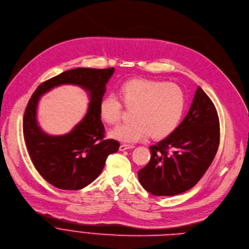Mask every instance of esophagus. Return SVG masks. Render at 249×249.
<instances>
[{"instance_id": "34e87169", "label": "esophagus", "mask_w": 249, "mask_h": 249, "mask_svg": "<svg viewBox=\"0 0 249 249\" xmlns=\"http://www.w3.org/2000/svg\"><path fill=\"white\" fill-rule=\"evenodd\" d=\"M135 146H133V145H129V144H122V145H120V148H119V150L120 151H125V150H128V149H133Z\"/></svg>"}]
</instances>
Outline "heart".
I'll list each match as a JSON object with an SVG mask.
<instances>
[{
  "label": "heart",
  "instance_id": "heart-1",
  "mask_svg": "<svg viewBox=\"0 0 249 249\" xmlns=\"http://www.w3.org/2000/svg\"><path fill=\"white\" fill-rule=\"evenodd\" d=\"M119 96L124 107L133 110L132 121L110 130L109 135L123 142H137L149 136L154 140L168 137L178 127L186 107L183 89L160 80L130 79L121 85ZM122 104L114 95L103 97L99 104L101 119L109 125L118 123L124 113Z\"/></svg>",
  "mask_w": 249,
  "mask_h": 249
}]
</instances>
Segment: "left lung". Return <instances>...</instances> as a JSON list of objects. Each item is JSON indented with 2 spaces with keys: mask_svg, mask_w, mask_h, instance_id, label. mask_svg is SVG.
Returning <instances> with one entry per match:
<instances>
[{
  "mask_svg": "<svg viewBox=\"0 0 249 249\" xmlns=\"http://www.w3.org/2000/svg\"><path fill=\"white\" fill-rule=\"evenodd\" d=\"M219 145L217 111L198 87L190 111L167 138L150 147L151 159L138 172L142 187L157 196L182 194L197 184Z\"/></svg>",
  "mask_w": 249,
  "mask_h": 249,
  "instance_id": "obj_1",
  "label": "left lung"
}]
</instances>
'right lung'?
Listing matches in <instances>:
<instances>
[{
	"instance_id": "1",
	"label": "right lung",
	"mask_w": 249,
	"mask_h": 249,
	"mask_svg": "<svg viewBox=\"0 0 249 249\" xmlns=\"http://www.w3.org/2000/svg\"><path fill=\"white\" fill-rule=\"evenodd\" d=\"M113 72V67L66 71L39 84L29 100L22 120L27 150L38 174L57 189L77 191L92 183L102 172L107 157L119 149L118 141L104 139L99 114L105 85ZM61 84L81 86L89 92L92 101L86 117L71 133L50 137L37 125L36 106L43 93Z\"/></svg>"
}]
</instances>
